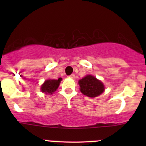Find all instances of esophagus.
<instances>
[{"mask_svg":"<svg viewBox=\"0 0 146 146\" xmlns=\"http://www.w3.org/2000/svg\"><path fill=\"white\" fill-rule=\"evenodd\" d=\"M69 78H72V79H74V77H75V75H74V74H72L71 75L69 76Z\"/></svg>","mask_w":146,"mask_h":146,"instance_id":"34e87169","label":"esophagus"}]
</instances>
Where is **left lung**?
Segmentation results:
<instances>
[{
    "instance_id": "left-lung-1",
    "label": "left lung",
    "mask_w": 146,
    "mask_h": 146,
    "mask_svg": "<svg viewBox=\"0 0 146 146\" xmlns=\"http://www.w3.org/2000/svg\"><path fill=\"white\" fill-rule=\"evenodd\" d=\"M80 91L88 97H96L102 94L104 87L102 82L92 75H87L79 80Z\"/></svg>"
}]
</instances>
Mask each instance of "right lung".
Instances as JSON below:
<instances>
[{
    "label": "right lung",
    "instance_id": "add662e5",
    "mask_svg": "<svg viewBox=\"0 0 146 146\" xmlns=\"http://www.w3.org/2000/svg\"><path fill=\"white\" fill-rule=\"evenodd\" d=\"M61 80L62 78H58V80H47L41 86V90L42 92L46 94H52V93L57 90Z\"/></svg>",
    "mask_w": 146,
    "mask_h": 146
}]
</instances>
